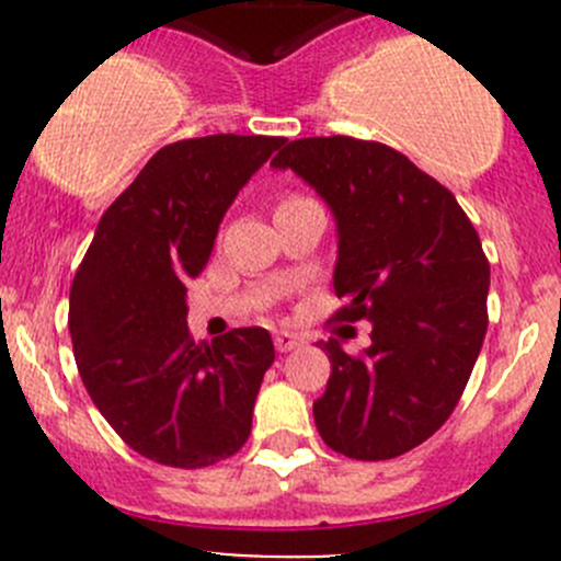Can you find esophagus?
Segmentation results:
<instances>
[{
  "mask_svg": "<svg viewBox=\"0 0 561 561\" xmlns=\"http://www.w3.org/2000/svg\"><path fill=\"white\" fill-rule=\"evenodd\" d=\"M274 344H276V350H279V353H290V350H296L298 344H301V339H298L296 333H290V331H276L274 333Z\"/></svg>",
  "mask_w": 561,
  "mask_h": 561,
  "instance_id": "1",
  "label": "esophagus"
}]
</instances>
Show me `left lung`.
Listing matches in <instances>:
<instances>
[{
  "instance_id": "8db88e82",
  "label": "left lung",
  "mask_w": 561,
  "mask_h": 561,
  "mask_svg": "<svg viewBox=\"0 0 561 561\" xmlns=\"http://www.w3.org/2000/svg\"><path fill=\"white\" fill-rule=\"evenodd\" d=\"M331 208L339 320H369L371 344L331 358L314 401L322 443L358 461H386L426 443L456 410L483 347L489 260L454 192L404 154L347 135L290 140L271 160Z\"/></svg>"
}]
</instances>
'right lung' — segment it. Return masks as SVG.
Instances as JSON below:
<instances>
[{
    "mask_svg": "<svg viewBox=\"0 0 561 561\" xmlns=\"http://www.w3.org/2000/svg\"><path fill=\"white\" fill-rule=\"evenodd\" d=\"M285 138L208 135L157 151L100 219L70 290L78 371L113 432L157 463L197 469L239 454L274 364L265 328L195 342L186 282L219 222Z\"/></svg>",
    "mask_w": 561,
    "mask_h": 561,
    "instance_id": "right-lung-1",
    "label": "right lung"
}]
</instances>
